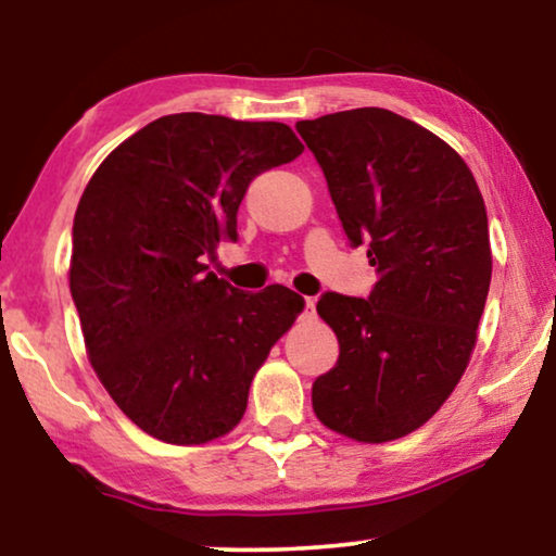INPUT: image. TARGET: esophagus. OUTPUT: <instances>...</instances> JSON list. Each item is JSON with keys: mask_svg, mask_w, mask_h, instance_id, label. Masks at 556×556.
Wrapping results in <instances>:
<instances>
[{"mask_svg": "<svg viewBox=\"0 0 556 556\" xmlns=\"http://www.w3.org/2000/svg\"><path fill=\"white\" fill-rule=\"evenodd\" d=\"M303 303H306V311H303V316L311 318V316L316 314V299H306Z\"/></svg>", "mask_w": 556, "mask_h": 556, "instance_id": "obj_1", "label": "esophagus"}]
</instances>
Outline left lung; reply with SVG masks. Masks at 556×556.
Returning a JSON list of instances; mask_svg holds the SVG:
<instances>
[{
    "label": "left lung",
    "instance_id": "8db88e82",
    "mask_svg": "<svg viewBox=\"0 0 556 556\" xmlns=\"http://www.w3.org/2000/svg\"><path fill=\"white\" fill-rule=\"evenodd\" d=\"M352 248L367 245L369 299L324 293L318 316L339 339L337 367L314 382L329 430L387 443L451 397L470 362L491 286L485 204L443 139L387 109L299 121Z\"/></svg>",
    "mask_w": 556,
    "mask_h": 556
}]
</instances>
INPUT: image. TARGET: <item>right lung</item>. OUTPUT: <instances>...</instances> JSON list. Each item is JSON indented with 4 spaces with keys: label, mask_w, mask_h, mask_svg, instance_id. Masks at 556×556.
Segmentation results:
<instances>
[{
    "label": "right lung",
    "mask_w": 556,
    "mask_h": 556,
    "mask_svg": "<svg viewBox=\"0 0 556 556\" xmlns=\"http://www.w3.org/2000/svg\"><path fill=\"white\" fill-rule=\"evenodd\" d=\"M303 151L276 121L172 113L111 151L73 223L71 293L88 359L151 438L202 445L242 420L255 371L303 299L245 293L210 273L238 240L250 181Z\"/></svg>",
    "instance_id": "add662e5"
}]
</instances>
